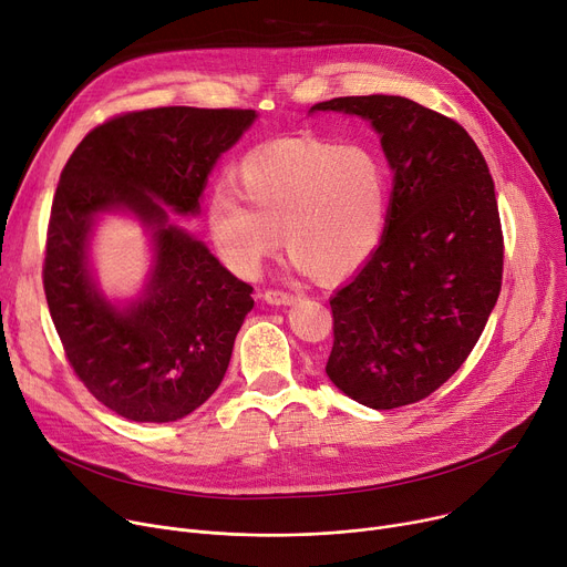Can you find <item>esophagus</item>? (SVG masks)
<instances>
[{
  "instance_id": "obj_1",
  "label": "esophagus",
  "mask_w": 567,
  "mask_h": 567,
  "mask_svg": "<svg viewBox=\"0 0 567 567\" xmlns=\"http://www.w3.org/2000/svg\"><path fill=\"white\" fill-rule=\"evenodd\" d=\"M262 297H265V302L272 305V307H288V305H292L295 299H297V295H295V292L277 290V288L265 290V292H262Z\"/></svg>"
}]
</instances>
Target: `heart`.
I'll return each instance as SVG.
<instances>
[{
	"mask_svg": "<svg viewBox=\"0 0 567 567\" xmlns=\"http://www.w3.org/2000/svg\"><path fill=\"white\" fill-rule=\"evenodd\" d=\"M233 185L213 192L208 233L228 268L254 277L281 245L297 270L324 281L359 272L380 249L391 172L365 142L286 137L249 151Z\"/></svg>",
	"mask_w": 567,
	"mask_h": 567,
	"instance_id": "b5f03b06",
	"label": "heart"
}]
</instances>
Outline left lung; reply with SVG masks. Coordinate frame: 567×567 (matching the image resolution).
Returning a JSON list of instances; mask_svg holds the SVG:
<instances>
[{
    "mask_svg": "<svg viewBox=\"0 0 567 567\" xmlns=\"http://www.w3.org/2000/svg\"><path fill=\"white\" fill-rule=\"evenodd\" d=\"M311 112L371 121L393 172L380 249L329 299L324 371L371 410L412 405L470 357L502 290L494 181L467 130L410 97L348 95Z\"/></svg>",
    "mask_w": 567,
    "mask_h": 567,
    "instance_id": "obj_1",
    "label": "left lung"
}]
</instances>
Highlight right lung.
Here are the masks:
<instances>
[{"mask_svg": "<svg viewBox=\"0 0 567 567\" xmlns=\"http://www.w3.org/2000/svg\"><path fill=\"white\" fill-rule=\"evenodd\" d=\"M254 121V110L127 112L93 127L63 166L43 262L48 307L75 375L123 419L178 421L224 380L254 288L163 206L198 215L215 162ZM116 209L154 243L143 295L125 306L109 302L87 265L96 217Z\"/></svg>", "mask_w": 567, "mask_h": 567, "instance_id": "add662e5", "label": "right lung"}]
</instances>
